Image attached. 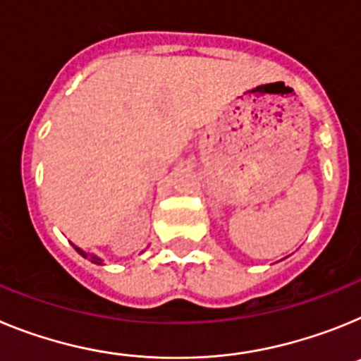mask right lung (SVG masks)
<instances>
[{
    "label": "right lung",
    "mask_w": 361,
    "mask_h": 361,
    "mask_svg": "<svg viewBox=\"0 0 361 361\" xmlns=\"http://www.w3.org/2000/svg\"><path fill=\"white\" fill-rule=\"evenodd\" d=\"M72 247H74V249L78 250V255H81V256H83V258H89L90 262H92V263H96V265H103V259H102V258H98V256L90 255V252H85V250H83V249H80V247H78V245H74V243H72Z\"/></svg>",
    "instance_id": "right-lung-1"
}]
</instances>
